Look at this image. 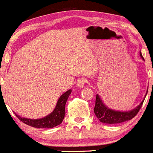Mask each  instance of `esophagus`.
Wrapping results in <instances>:
<instances>
[{
    "label": "esophagus",
    "mask_w": 153,
    "mask_h": 153,
    "mask_svg": "<svg viewBox=\"0 0 153 153\" xmlns=\"http://www.w3.org/2000/svg\"><path fill=\"white\" fill-rule=\"evenodd\" d=\"M85 83H86V79L82 78V79H80L78 80L77 86L79 87V88H83V86L85 85Z\"/></svg>",
    "instance_id": "esophagus-1"
}]
</instances>
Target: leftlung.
Wrapping results in <instances>:
<instances>
[{
    "label": "left lung",
    "instance_id": "8db88e82",
    "mask_svg": "<svg viewBox=\"0 0 153 153\" xmlns=\"http://www.w3.org/2000/svg\"><path fill=\"white\" fill-rule=\"evenodd\" d=\"M140 57L144 60L143 57L141 55V52H140ZM153 72V69H152ZM153 85V82H152ZM148 91V90H147ZM147 91L146 93V97ZM141 101L140 104L136 107V108L133 109V110H130V111H116V110H113L112 109L108 108L105 104L103 103L102 100H101V97L98 94L96 95V100H95V106L94 108V112L95 116L97 118L99 119V121L101 123H106V124H118V123H124V122L128 121L133 119L137 113L139 112L140 109L142 107L143 101L145 100Z\"/></svg>",
    "mask_w": 153,
    "mask_h": 153
}]
</instances>
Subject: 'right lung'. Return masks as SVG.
<instances>
[{"label":"right lung","mask_w":153,"mask_h":153,"mask_svg":"<svg viewBox=\"0 0 153 153\" xmlns=\"http://www.w3.org/2000/svg\"><path fill=\"white\" fill-rule=\"evenodd\" d=\"M71 93V89H69L66 92L64 93L58 100L57 104L53 111L45 117L37 119H30L27 118L21 117L16 115L20 121L24 123L27 126H32L39 128H52L53 127L59 126L63 121L65 116V104H66L68 98Z\"/></svg>","instance_id":"add662e5"}]
</instances>
